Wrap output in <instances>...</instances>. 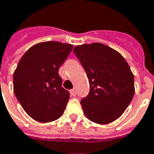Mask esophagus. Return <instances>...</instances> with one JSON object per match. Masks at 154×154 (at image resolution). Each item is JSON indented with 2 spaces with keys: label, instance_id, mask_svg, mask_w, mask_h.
<instances>
[{
  "label": "esophagus",
  "instance_id": "obj_1",
  "mask_svg": "<svg viewBox=\"0 0 154 154\" xmlns=\"http://www.w3.org/2000/svg\"><path fill=\"white\" fill-rule=\"evenodd\" d=\"M69 93H70V95H71V96H76V91H75V89H71V90L69 91Z\"/></svg>",
  "mask_w": 154,
  "mask_h": 154
}]
</instances>
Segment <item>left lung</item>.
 Returning a JSON list of instances; mask_svg holds the SVG:
<instances>
[{
    "instance_id": "8db88e82",
    "label": "left lung",
    "mask_w": 154,
    "mask_h": 154,
    "mask_svg": "<svg viewBox=\"0 0 154 154\" xmlns=\"http://www.w3.org/2000/svg\"><path fill=\"white\" fill-rule=\"evenodd\" d=\"M73 51L90 85L88 96L80 102L85 116L99 124L116 120L134 95V78L128 64L118 51L101 43L77 45Z\"/></svg>"
}]
</instances>
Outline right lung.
I'll list each match as a JSON object with an SVG mask.
<instances>
[{
	"label": "right lung",
	"mask_w": 154,
	"mask_h": 154,
	"mask_svg": "<svg viewBox=\"0 0 154 154\" xmlns=\"http://www.w3.org/2000/svg\"><path fill=\"white\" fill-rule=\"evenodd\" d=\"M73 45L45 41L35 45L20 58L13 75V89L30 117L40 123L56 120L69 99L62 87L59 69L71 52Z\"/></svg>",
	"instance_id": "add662e5"
}]
</instances>
